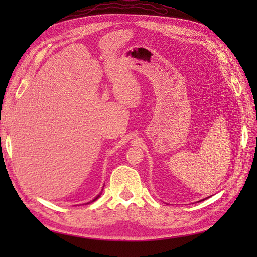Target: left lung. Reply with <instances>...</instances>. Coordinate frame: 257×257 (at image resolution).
Listing matches in <instances>:
<instances>
[{
    "instance_id": "left-lung-1",
    "label": "left lung",
    "mask_w": 257,
    "mask_h": 257,
    "mask_svg": "<svg viewBox=\"0 0 257 257\" xmlns=\"http://www.w3.org/2000/svg\"><path fill=\"white\" fill-rule=\"evenodd\" d=\"M203 200H204V199H203ZM203 200H201V201H203Z\"/></svg>"
}]
</instances>
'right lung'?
<instances>
[{
	"mask_svg": "<svg viewBox=\"0 0 257 257\" xmlns=\"http://www.w3.org/2000/svg\"><path fill=\"white\" fill-rule=\"evenodd\" d=\"M101 191H102V190H101ZM100 194H101V192H100V193H99V194H98V195H97V196H96V198H95V199H94V200H92V201H90V202H94V201H96V200H97V199H98V198H99V196H100ZM90 202H88V203H90Z\"/></svg>",
	"mask_w": 257,
	"mask_h": 257,
	"instance_id": "add662e5",
	"label": "right lung"
}]
</instances>
